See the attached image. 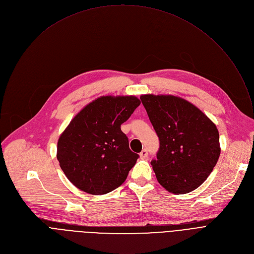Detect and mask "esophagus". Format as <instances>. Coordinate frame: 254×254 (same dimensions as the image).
Masks as SVG:
<instances>
[{"label": "esophagus", "mask_w": 254, "mask_h": 254, "mask_svg": "<svg viewBox=\"0 0 254 254\" xmlns=\"http://www.w3.org/2000/svg\"><path fill=\"white\" fill-rule=\"evenodd\" d=\"M148 151L147 150H142L140 153H139V158L142 159V160H147L148 159Z\"/></svg>", "instance_id": "obj_1"}]
</instances>
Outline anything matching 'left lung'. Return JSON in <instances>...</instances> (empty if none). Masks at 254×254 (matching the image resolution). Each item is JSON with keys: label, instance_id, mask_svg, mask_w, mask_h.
I'll use <instances>...</instances> for the list:
<instances>
[{"label": "left lung", "instance_id": "left-lung-1", "mask_svg": "<svg viewBox=\"0 0 254 254\" xmlns=\"http://www.w3.org/2000/svg\"><path fill=\"white\" fill-rule=\"evenodd\" d=\"M140 100L160 139L157 159L151 162L158 182L177 195L194 191L220 156L215 124L182 97L142 94Z\"/></svg>", "mask_w": 254, "mask_h": 254}]
</instances>
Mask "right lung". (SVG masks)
Masks as SVG:
<instances>
[{"instance_id":"1","label":"right lung","mask_w":254,"mask_h":254,"mask_svg":"<svg viewBox=\"0 0 254 254\" xmlns=\"http://www.w3.org/2000/svg\"><path fill=\"white\" fill-rule=\"evenodd\" d=\"M140 104L132 95L100 96L72 119L57 142L60 168L76 188L103 195L120 187L135 165L121 126Z\"/></svg>"}]
</instances>
